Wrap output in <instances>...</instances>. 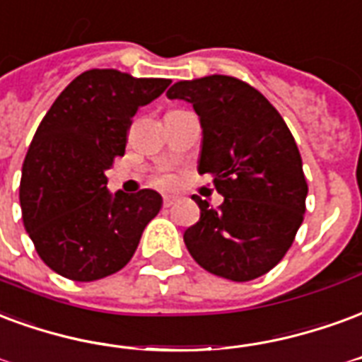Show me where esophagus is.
Here are the masks:
<instances>
[{
	"mask_svg": "<svg viewBox=\"0 0 362 362\" xmlns=\"http://www.w3.org/2000/svg\"><path fill=\"white\" fill-rule=\"evenodd\" d=\"M173 204H175V199H173V197H163V206L171 208Z\"/></svg>",
	"mask_w": 362,
	"mask_h": 362,
	"instance_id": "obj_1",
	"label": "esophagus"
}]
</instances>
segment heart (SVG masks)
Segmentation results:
<instances>
[{
	"mask_svg": "<svg viewBox=\"0 0 362 362\" xmlns=\"http://www.w3.org/2000/svg\"><path fill=\"white\" fill-rule=\"evenodd\" d=\"M158 183H160V185H171V183H173V177H171V175H160V177H158Z\"/></svg>",
	"mask_w": 362,
	"mask_h": 362,
	"instance_id": "1",
	"label": "heart"
}]
</instances>
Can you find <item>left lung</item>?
Here are the masks:
<instances>
[{
    "label": "left lung",
    "instance_id": "left-lung-1",
    "mask_svg": "<svg viewBox=\"0 0 362 362\" xmlns=\"http://www.w3.org/2000/svg\"><path fill=\"white\" fill-rule=\"evenodd\" d=\"M194 107L202 127L199 173L214 177L220 208L192 197L200 220L183 233L210 274L249 281L278 264L303 223L307 179L291 131L257 88L228 75L179 81L165 92Z\"/></svg>",
    "mask_w": 362,
    "mask_h": 362
}]
</instances>
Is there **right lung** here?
<instances>
[{
  "label": "right lung",
  "mask_w": 362,
  "mask_h": 362,
  "mask_svg": "<svg viewBox=\"0 0 362 362\" xmlns=\"http://www.w3.org/2000/svg\"><path fill=\"white\" fill-rule=\"evenodd\" d=\"M170 83L117 69L84 71L44 115L18 197L36 252L63 278L94 281L119 272L160 212V192L112 194L105 170L125 154L131 117Z\"/></svg>",
  "instance_id": "1"
}]
</instances>
